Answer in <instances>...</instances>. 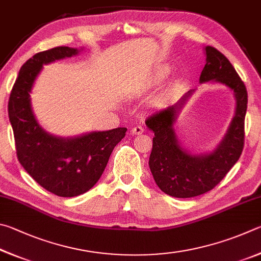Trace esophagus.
<instances>
[{
  "mask_svg": "<svg viewBox=\"0 0 261 261\" xmlns=\"http://www.w3.org/2000/svg\"><path fill=\"white\" fill-rule=\"evenodd\" d=\"M130 132H132V134H134V135H140V134L143 133L144 129H143L142 126H134L133 128H132Z\"/></svg>",
  "mask_w": 261,
  "mask_h": 261,
  "instance_id": "obj_1",
  "label": "esophagus"
}]
</instances>
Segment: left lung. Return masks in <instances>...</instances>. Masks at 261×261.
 Returning a JSON list of instances; mask_svg holds the SVG:
<instances>
[{"mask_svg": "<svg viewBox=\"0 0 261 261\" xmlns=\"http://www.w3.org/2000/svg\"><path fill=\"white\" fill-rule=\"evenodd\" d=\"M206 64L199 81H216L234 91L236 111L225 138L212 152L191 154L179 144L174 128L175 119L187 100L190 89L176 104L154 112L145 125L154 133L149 158L150 171L159 189L177 198H190L212 190L239 161L244 147V120L248 91L244 82L225 55L213 47H205Z\"/></svg>", "mask_w": 261, "mask_h": 261, "instance_id": "8db88e82", "label": "left lung"}]
</instances>
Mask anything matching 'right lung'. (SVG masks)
I'll return each instance as SVG.
<instances>
[{
	"mask_svg": "<svg viewBox=\"0 0 261 261\" xmlns=\"http://www.w3.org/2000/svg\"><path fill=\"white\" fill-rule=\"evenodd\" d=\"M77 53L75 48L56 47L35 54L20 67L8 104L18 161L36 184L59 197H74L93 188L127 130L118 127L63 139L47 133L36 121L30 93L43 64Z\"/></svg>",
	"mask_w": 261,
	"mask_h": 261,
	"instance_id": "right-lung-1",
	"label": "right lung"
}]
</instances>
